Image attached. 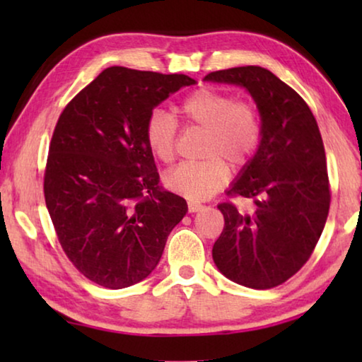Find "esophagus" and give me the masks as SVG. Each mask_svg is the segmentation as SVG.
I'll return each instance as SVG.
<instances>
[{"instance_id":"esophagus-1","label":"esophagus","mask_w":362,"mask_h":362,"mask_svg":"<svg viewBox=\"0 0 362 362\" xmlns=\"http://www.w3.org/2000/svg\"><path fill=\"white\" fill-rule=\"evenodd\" d=\"M188 209H189V212H198V211H201V209H204V206L201 204V203H188Z\"/></svg>"}]
</instances>
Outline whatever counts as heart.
I'll use <instances>...</instances> for the list:
<instances>
[{
	"label": "heart",
	"instance_id": "heart-1",
	"mask_svg": "<svg viewBox=\"0 0 362 362\" xmlns=\"http://www.w3.org/2000/svg\"><path fill=\"white\" fill-rule=\"evenodd\" d=\"M185 127L203 131L199 156L164 175L170 192L188 199L211 198L222 188L233 169H243L252 159L262 140L260 113L252 102L235 100L228 93L199 88L177 107ZM145 140L159 161L173 163L177 155V126L161 110H153L145 124Z\"/></svg>",
	"mask_w": 362,
	"mask_h": 362
}]
</instances>
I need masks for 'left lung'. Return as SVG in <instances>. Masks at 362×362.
<instances>
[{"label": "left lung", "mask_w": 362, "mask_h": 362, "mask_svg": "<svg viewBox=\"0 0 362 362\" xmlns=\"http://www.w3.org/2000/svg\"><path fill=\"white\" fill-rule=\"evenodd\" d=\"M204 79L246 88L262 118L259 150L226 192L254 199L255 207L244 214L233 203L217 206L225 226L212 259L233 283L272 289L305 265L326 225L330 185L320 127L302 97L262 66Z\"/></svg>", "instance_id": "1"}]
</instances>
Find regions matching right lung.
<instances>
[{
	"mask_svg": "<svg viewBox=\"0 0 362 362\" xmlns=\"http://www.w3.org/2000/svg\"><path fill=\"white\" fill-rule=\"evenodd\" d=\"M196 81L108 66L60 113L45 170V199L65 255L107 289L156 268L187 201L159 188L145 124L158 103Z\"/></svg>",
	"mask_w": 362,
	"mask_h": 362,
	"instance_id": "add662e5",
	"label": "right lung"
}]
</instances>
